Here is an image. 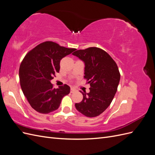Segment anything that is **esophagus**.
I'll return each mask as SVG.
<instances>
[{
    "label": "esophagus",
    "mask_w": 155,
    "mask_h": 155,
    "mask_svg": "<svg viewBox=\"0 0 155 155\" xmlns=\"http://www.w3.org/2000/svg\"><path fill=\"white\" fill-rule=\"evenodd\" d=\"M74 92H75V88L72 87L71 88H70V92H71V93H73Z\"/></svg>",
    "instance_id": "34e87169"
}]
</instances>
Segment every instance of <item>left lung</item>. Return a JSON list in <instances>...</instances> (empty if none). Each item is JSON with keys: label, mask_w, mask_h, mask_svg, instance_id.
<instances>
[{"label": "left lung", "mask_w": 155, "mask_h": 155, "mask_svg": "<svg viewBox=\"0 0 155 155\" xmlns=\"http://www.w3.org/2000/svg\"><path fill=\"white\" fill-rule=\"evenodd\" d=\"M85 63V76L90 92H80L83 100L76 104V109L89 118L104 112L113 100L118 89L120 74L116 62L106 51L97 47L79 50L72 54Z\"/></svg>", "instance_id": "obj_1"}]
</instances>
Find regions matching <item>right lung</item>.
<instances>
[{
  "mask_svg": "<svg viewBox=\"0 0 155 155\" xmlns=\"http://www.w3.org/2000/svg\"><path fill=\"white\" fill-rule=\"evenodd\" d=\"M75 50L52 41H45L23 59L19 68L21 87L30 105L37 112L48 114L57 110L62 98L70 93L68 85L65 84L54 88L50 80L59 72L60 61Z\"/></svg>",
  "mask_w": 155,
  "mask_h": 155,
  "instance_id": "add662e5",
  "label": "right lung"
}]
</instances>
